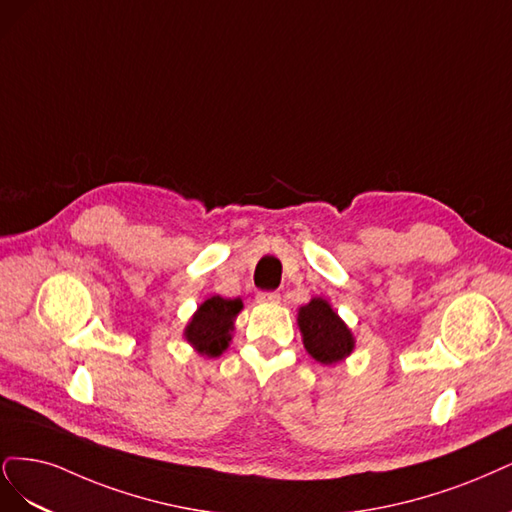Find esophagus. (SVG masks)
<instances>
[{
    "mask_svg": "<svg viewBox=\"0 0 512 512\" xmlns=\"http://www.w3.org/2000/svg\"><path fill=\"white\" fill-rule=\"evenodd\" d=\"M257 302L259 304H278L280 302V293H276V291H261V293H257Z\"/></svg>",
    "mask_w": 512,
    "mask_h": 512,
    "instance_id": "esophagus-1",
    "label": "esophagus"
}]
</instances>
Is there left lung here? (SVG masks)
Returning a JSON list of instances; mask_svg holds the SVG:
<instances>
[{"mask_svg": "<svg viewBox=\"0 0 512 512\" xmlns=\"http://www.w3.org/2000/svg\"><path fill=\"white\" fill-rule=\"evenodd\" d=\"M298 327L304 349L323 366H336L355 351V336L334 306L315 295L298 308Z\"/></svg>", "mask_w": 512, "mask_h": 512, "instance_id": "obj_1", "label": "left lung"}]
</instances>
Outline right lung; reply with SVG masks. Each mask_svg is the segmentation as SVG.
Segmentation results:
<instances>
[{
	"mask_svg": "<svg viewBox=\"0 0 512 512\" xmlns=\"http://www.w3.org/2000/svg\"><path fill=\"white\" fill-rule=\"evenodd\" d=\"M244 308L242 300H227L221 295L206 298L193 317L185 325V340L193 346V351L202 357H219L227 351L232 334L236 329V317Z\"/></svg>",
	"mask_w": 512,
	"mask_h": 512,
	"instance_id": "obj_1",
	"label": "right lung"
}]
</instances>
